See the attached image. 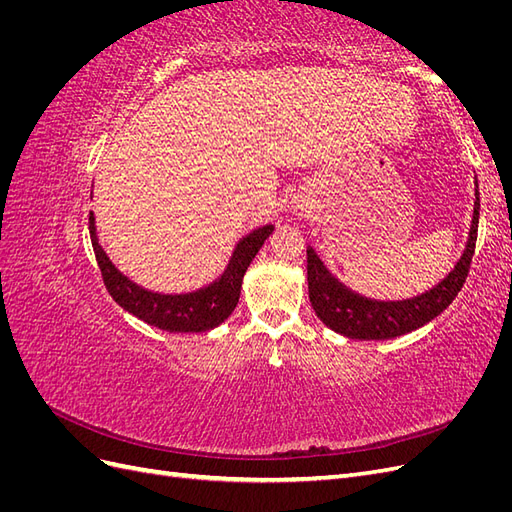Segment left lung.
Here are the masks:
<instances>
[{"instance_id": "8db88e82", "label": "left lung", "mask_w": 512, "mask_h": 512, "mask_svg": "<svg viewBox=\"0 0 512 512\" xmlns=\"http://www.w3.org/2000/svg\"><path fill=\"white\" fill-rule=\"evenodd\" d=\"M478 209L480 203L476 196L468 247L457 262V267L436 288L408 301L384 303L359 297V294L346 290L335 277H331L316 254L307 250L309 301H312L316 316L329 329L350 339H367V342L369 339H391L406 335L440 316L455 301L457 292L466 284V277L470 273L478 235Z\"/></svg>"}]
</instances>
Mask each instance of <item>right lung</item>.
<instances>
[{"label":"right lung","instance_id":"add662e5","mask_svg":"<svg viewBox=\"0 0 512 512\" xmlns=\"http://www.w3.org/2000/svg\"><path fill=\"white\" fill-rule=\"evenodd\" d=\"M271 232L273 226H262L250 232L237 245L220 282L190 294H158L132 284L126 275H121L113 267V262L106 258L98 243L94 213H89L91 245H94L96 260L108 294L126 312L141 318L143 322L151 324V327H158L168 333H203L222 324L232 314V309L237 307L243 275Z\"/></svg>","mask_w":512,"mask_h":512}]
</instances>
